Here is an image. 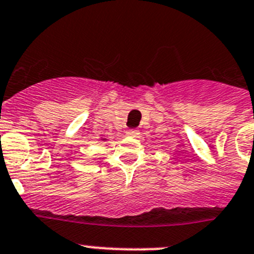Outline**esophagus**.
<instances>
[{"instance_id": "esophagus-1", "label": "esophagus", "mask_w": 254, "mask_h": 254, "mask_svg": "<svg viewBox=\"0 0 254 254\" xmlns=\"http://www.w3.org/2000/svg\"><path fill=\"white\" fill-rule=\"evenodd\" d=\"M127 134H128V136H131V137H138L139 132H138V129L132 128V129H128V131H127Z\"/></svg>"}]
</instances>
